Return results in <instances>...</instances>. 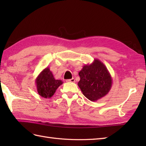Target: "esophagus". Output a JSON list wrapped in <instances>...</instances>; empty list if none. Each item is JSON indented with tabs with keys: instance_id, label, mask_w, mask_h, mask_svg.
<instances>
[{
	"instance_id": "34e87169",
	"label": "esophagus",
	"mask_w": 146,
	"mask_h": 146,
	"mask_svg": "<svg viewBox=\"0 0 146 146\" xmlns=\"http://www.w3.org/2000/svg\"><path fill=\"white\" fill-rule=\"evenodd\" d=\"M75 79L74 78H71V79H69V80H66V82H72V83H73V82H75Z\"/></svg>"
}]
</instances>
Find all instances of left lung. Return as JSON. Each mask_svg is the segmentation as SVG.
Here are the masks:
<instances>
[{"mask_svg":"<svg viewBox=\"0 0 146 146\" xmlns=\"http://www.w3.org/2000/svg\"><path fill=\"white\" fill-rule=\"evenodd\" d=\"M78 85L85 97L92 102L103 98L110 92L112 78L105 64L98 59L85 64L78 73Z\"/></svg>","mask_w":146,"mask_h":146,"instance_id":"left-lung-1","label":"left lung"}]
</instances>
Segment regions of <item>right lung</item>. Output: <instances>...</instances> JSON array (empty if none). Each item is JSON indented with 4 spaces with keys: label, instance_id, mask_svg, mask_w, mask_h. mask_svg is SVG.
<instances>
[{
    "label": "right lung",
    "instance_id": "1",
    "mask_svg": "<svg viewBox=\"0 0 146 146\" xmlns=\"http://www.w3.org/2000/svg\"><path fill=\"white\" fill-rule=\"evenodd\" d=\"M35 82L38 94L45 98L52 97L57 88L63 83L61 80L54 78L49 67L44 68L39 74Z\"/></svg>",
    "mask_w": 146,
    "mask_h": 146
}]
</instances>
